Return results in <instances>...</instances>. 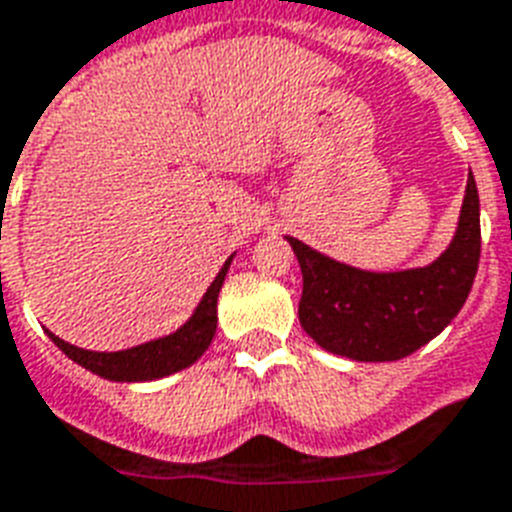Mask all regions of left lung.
Listing matches in <instances>:
<instances>
[{
	"label": "left lung",
	"instance_id": "left-lung-1",
	"mask_svg": "<svg viewBox=\"0 0 512 512\" xmlns=\"http://www.w3.org/2000/svg\"><path fill=\"white\" fill-rule=\"evenodd\" d=\"M303 271L300 324L321 348L353 361H398L449 327L481 257V204L468 177L452 244L425 268L372 273L287 236Z\"/></svg>",
	"mask_w": 512,
	"mask_h": 512
}]
</instances>
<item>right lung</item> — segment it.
I'll list each match as a JSON object with an SVG mask.
<instances>
[{"label":"right lung","instance_id":"add662e5","mask_svg":"<svg viewBox=\"0 0 512 512\" xmlns=\"http://www.w3.org/2000/svg\"><path fill=\"white\" fill-rule=\"evenodd\" d=\"M233 255L225 260L215 281L209 284V289L201 297V303L196 305V311L183 327L159 340L143 342L135 348L116 350V353H98V350H84L76 348L71 342L60 340L50 332L52 342L66 353L71 361H76L84 369H90L98 377L114 382H146V380H159L167 374H175L185 366H191L196 358L209 348V342L215 337L217 329V295L223 287L225 273L231 265Z\"/></svg>","mask_w":512,"mask_h":512}]
</instances>
